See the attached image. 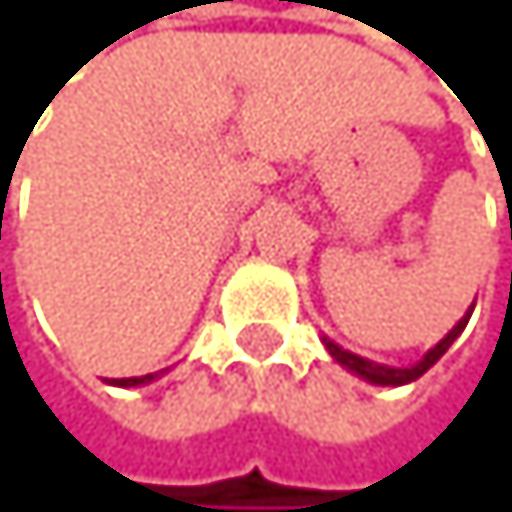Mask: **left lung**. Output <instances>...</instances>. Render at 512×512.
Listing matches in <instances>:
<instances>
[{"label": "left lung", "instance_id": "8db88e82", "mask_svg": "<svg viewBox=\"0 0 512 512\" xmlns=\"http://www.w3.org/2000/svg\"><path fill=\"white\" fill-rule=\"evenodd\" d=\"M468 317H471V311H468ZM468 317H462L455 323V327L446 333V340H439L426 356L413 365V368H391V365H375V362H368V359H362V356H352V352H346L343 346H336V343H330V340H323L327 343V349H330V356L340 362V365H346L349 372H356L359 378H365V381H372V385H407V381H413V378H420L426 368L430 365H436L439 362V356L446 352L449 346H452V340L458 333L465 330V323H468Z\"/></svg>", "mask_w": 512, "mask_h": 512}]
</instances>
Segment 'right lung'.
Listing matches in <instances>:
<instances>
[{"label": "right lung", "instance_id": "right-lung-1", "mask_svg": "<svg viewBox=\"0 0 512 512\" xmlns=\"http://www.w3.org/2000/svg\"><path fill=\"white\" fill-rule=\"evenodd\" d=\"M153 375H140V378H118L115 385H121V388H134V385H147Z\"/></svg>", "mask_w": 512, "mask_h": 512}]
</instances>
